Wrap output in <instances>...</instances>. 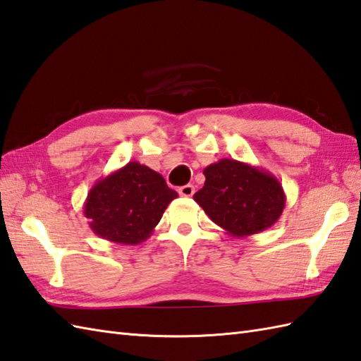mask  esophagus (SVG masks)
Returning <instances> with one entry per match:
<instances>
[{
  "instance_id": "esophagus-1",
  "label": "esophagus",
  "mask_w": 361,
  "mask_h": 361,
  "mask_svg": "<svg viewBox=\"0 0 361 361\" xmlns=\"http://www.w3.org/2000/svg\"><path fill=\"white\" fill-rule=\"evenodd\" d=\"M179 195L180 196H185V197H190V196H193L195 195V187L193 185H183V187H180L179 188Z\"/></svg>"
}]
</instances>
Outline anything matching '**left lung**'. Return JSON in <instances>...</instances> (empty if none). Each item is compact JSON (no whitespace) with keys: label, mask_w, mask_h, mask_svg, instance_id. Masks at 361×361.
<instances>
[{"label":"left lung","mask_w":361,"mask_h":361,"mask_svg":"<svg viewBox=\"0 0 361 361\" xmlns=\"http://www.w3.org/2000/svg\"><path fill=\"white\" fill-rule=\"evenodd\" d=\"M204 176L205 183L195 193V201L216 226L231 236L261 233L283 214V185L262 168L235 159H221L208 165Z\"/></svg>","instance_id":"obj_1"}]
</instances>
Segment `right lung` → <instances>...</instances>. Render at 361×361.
<instances>
[{
  "label": "right lung",
  "mask_w": 361,
  "mask_h": 361,
  "mask_svg": "<svg viewBox=\"0 0 361 361\" xmlns=\"http://www.w3.org/2000/svg\"><path fill=\"white\" fill-rule=\"evenodd\" d=\"M176 197L178 193L166 185L162 174L139 162H128L94 183L83 213L97 236L135 245L151 236Z\"/></svg>",
  "instance_id": "obj_1"
}]
</instances>
